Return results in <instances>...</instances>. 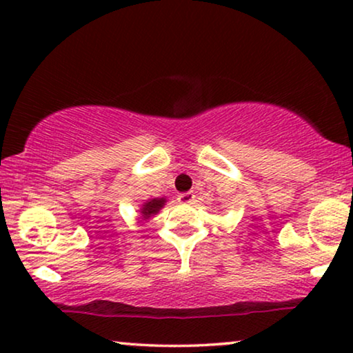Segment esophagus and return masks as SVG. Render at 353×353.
Segmentation results:
<instances>
[{"instance_id":"obj_1","label":"esophagus","mask_w":353,"mask_h":353,"mask_svg":"<svg viewBox=\"0 0 353 353\" xmlns=\"http://www.w3.org/2000/svg\"><path fill=\"white\" fill-rule=\"evenodd\" d=\"M194 199H196L194 192H191V191L183 192V194L178 196V202H180V204H192V202H194Z\"/></svg>"}]
</instances>
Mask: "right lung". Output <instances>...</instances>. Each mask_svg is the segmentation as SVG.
<instances>
[{
	"label": "right lung",
	"instance_id": "add662e5",
	"mask_svg": "<svg viewBox=\"0 0 353 353\" xmlns=\"http://www.w3.org/2000/svg\"><path fill=\"white\" fill-rule=\"evenodd\" d=\"M165 197H156V199H151V201H146L141 207V216L143 220H148L154 216L156 214H159V210L162 209L163 205H165Z\"/></svg>",
	"mask_w": 353,
	"mask_h": 353
}]
</instances>
